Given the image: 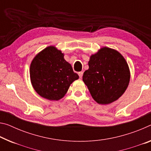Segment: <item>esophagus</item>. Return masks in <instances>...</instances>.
<instances>
[{"instance_id": "1", "label": "esophagus", "mask_w": 151, "mask_h": 151, "mask_svg": "<svg viewBox=\"0 0 151 151\" xmlns=\"http://www.w3.org/2000/svg\"><path fill=\"white\" fill-rule=\"evenodd\" d=\"M78 75H79V77L81 78H82V76H83V72H79V73H78Z\"/></svg>"}]
</instances>
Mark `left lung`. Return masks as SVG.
<instances>
[{
    "label": "left lung",
    "instance_id": "1",
    "mask_svg": "<svg viewBox=\"0 0 151 151\" xmlns=\"http://www.w3.org/2000/svg\"><path fill=\"white\" fill-rule=\"evenodd\" d=\"M88 70L83 76L92 97L99 104H109L119 99L130 78L129 67L119 52L104 47L93 54Z\"/></svg>",
    "mask_w": 151,
    "mask_h": 151
}]
</instances>
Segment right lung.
Wrapping results in <instances>:
<instances>
[{
	"mask_svg": "<svg viewBox=\"0 0 151 151\" xmlns=\"http://www.w3.org/2000/svg\"><path fill=\"white\" fill-rule=\"evenodd\" d=\"M78 75L64 58V54L49 46L37 54L31 63L30 78L33 88L49 100L63 98Z\"/></svg>",
	"mask_w": 151,
	"mask_h": 151,
	"instance_id": "right-lung-1",
	"label": "right lung"
}]
</instances>
